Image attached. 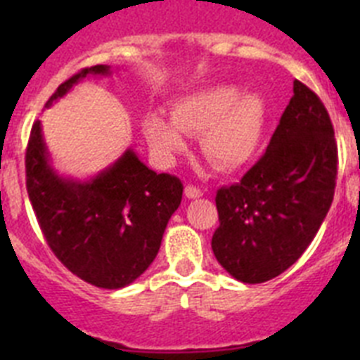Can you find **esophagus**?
Listing matches in <instances>:
<instances>
[{
	"instance_id": "34e87169",
	"label": "esophagus",
	"mask_w": 360,
	"mask_h": 360,
	"mask_svg": "<svg viewBox=\"0 0 360 360\" xmlns=\"http://www.w3.org/2000/svg\"><path fill=\"white\" fill-rule=\"evenodd\" d=\"M184 193H186L187 198H191V200H193V198H200V196H203L202 189H198V187H195V186H187Z\"/></svg>"
}]
</instances>
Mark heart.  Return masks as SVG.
I'll return each instance as SVG.
<instances>
[{"instance_id":"heart-1","label":"heart","mask_w":360,"mask_h":360,"mask_svg":"<svg viewBox=\"0 0 360 360\" xmlns=\"http://www.w3.org/2000/svg\"><path fill=\"white\" fill-rule=\"evenodd\" d=\"M262 95L241 94L236 84H214L182 95L171 108V120L160 113L144 119V135L153 153L169 160L186 148V135H202L203 155L218 169L234 171L256 155L265 129Z\"/></svg>"}]
</instances>
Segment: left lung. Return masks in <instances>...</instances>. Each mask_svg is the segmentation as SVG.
Masks as SVG:
<instances>
[{
    "label": "left lung",
    "mask_w": 360,
    "mask_h": 360,
    "mask_svg": "<svg viewBox=\"0 0 360 360\" xmlns=\"http://www.w3.org/2000/svg\"><path fill=\"white\" fill-rule=\"evenodd\" d=\"M337 144L328 111L294 81L270 144L240 184L216 193L212 252L241 283H265L297 262L332 205Z\"/></svg>",
    "instance_id": "left-lung-1"
}]
</instances>
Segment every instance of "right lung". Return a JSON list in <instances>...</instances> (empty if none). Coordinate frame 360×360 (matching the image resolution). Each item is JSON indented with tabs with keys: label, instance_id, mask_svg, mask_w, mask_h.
Returning <instances> with one entry per match:
<instances>
[{
	"label": "right lung",
	"instance_id": "obj_1",
	"mask_svg": "<svg viewBox=\"0 0 360 360\" xmlns=\"http://www.w3.org/2000/svg\"><path fill=\"white\" fill-rule=\"evenodd\" d=\"M110 73L108 65L82 68L44 106L65 97L81 79ZM25 167L28 198L49 247L70 272L98 288L128 287L144 274L182 202L180 178L157 174L131 148L97 176H63L52 167L41 120L32 126Z\"/></svg>",
	"mask_w": 360,
	"mask_h": 360
}]
</instances>
